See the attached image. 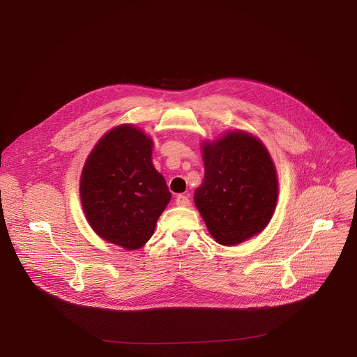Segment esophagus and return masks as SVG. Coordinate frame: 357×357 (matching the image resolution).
<instances>
[{"label":"esophagus","mask_w":357,"mask_h":357,"mask_svg":"<svg viewBox=\"0 0 357 357\" xmlns=\"http://www.w3.org/2000/svg\"><path fill=\"white\" fill-rule=\"evenodd\" d=\"M175 202H176L178 206H189V205H190L189 197L185 196V195H178L176 199H175Z\"/></svg>","instance_id":"34e87169"}]
</instances>
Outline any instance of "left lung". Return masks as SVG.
<instances>
[{
	"label": "left lung",
	"mask_w": 357,
	"mask_h": 357,
	"mask_svg": "<svg viewBox=\"0 0 357 357\" xmlns=\"http://www.w3.org/2000/svg\"><path fill=\"white\" fill-rule=\"evenodd\" d=\"M205 178L195 203L219 244L234 245L260 233L278 196L277 174L260 139L233 131L203 145Z\"/></svg>",
	"instance_id": "1"
}]
</instances>
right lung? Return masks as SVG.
I'll list each match as a JSON object with an SVG mask.
<instances>
[{"label":"right lung","instance_id":"obj_1","mask_svg":"<svg viewBox=\"0 0 357 357\" xmlns=\"http://www.w3.org/2000/svg\"><path fill=\"white\" fill-rule=\"evenodd\" d=\"M152 141L132 126L109 131L90 152L80 179L82 205L93 230L127 250L142 247L171 200L151 160Z\"/></svg>","mask_w":357,"mask_h":357}]
</instances>
